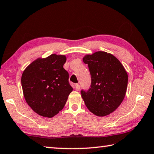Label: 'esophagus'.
Masks as SVG:
<instances>
[{
	"instance_id": "34e87169",
	"label": "esophagus",
	"mask_w": 154,
	"mask_h": 154,
	"mask_svg": "<svg viewBox=\"0 0 154 154\" xmlns=\"http://www.w3.org/2000/svg\"><path fill=\"white\" fill-rule=\"evenodd\" d=\"M80 88V85H78V84H76V85H75V89H76V91H79Z\"/></svg>"
}]
</instances>
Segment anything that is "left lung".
Segmentation results:
<instances>
[{"label": "left lung", "instance_id": "8db88e82", "mask_svg": "<svg viewBox=\"0 0 154 154\" xmlns=\"http://www.w3.org/2000/svg\"><path fill=\"white\" fill-rule=\"evenodd\" d=\"M83 62L88 64L91 85L81 95L88 109L98 117L115 111L125 96L128 75L122 63L113 55L97 51L86 55Z\"/></svg>", "mask_w": 154, "mask_h": 154}]
</instances>
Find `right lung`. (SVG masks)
<instances>
[{
    "mask_svg": "<svg viewBox=\"0 0 154 154\" xmlns=\"http://www.w3.org/2000/svg\"><path fill=\"white\" fill-rule=\"evenodd\" d=\"M66 61L63 55L51 54L33 61L23 72L21 85L26 102L43 117L57 115L73 91L68 72L63 68Z\"/></svg>",
    "mask_w": 154,
    "mask_h": 154,
    "instance_id": "obj_1",
    "label": "right lung"
}]
</instances>
